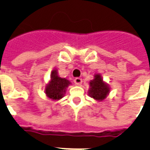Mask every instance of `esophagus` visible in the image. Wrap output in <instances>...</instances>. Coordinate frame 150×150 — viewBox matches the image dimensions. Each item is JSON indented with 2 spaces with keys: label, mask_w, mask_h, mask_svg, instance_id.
Listing matches in <instances>:
<instances>
[{
  "label": "esophagus",
  "mask_w": 150,
  "mask_h": 150,
  "mask_svg": "<svg viewBox=\"0 0 150 150\" xmlns=\"http://www.w3.org/2000/svg\"><path fill=\"white\" fill-rule=\"evenodd\" d=\"M74 83L76 85H81V83H82V79L79 78V77H76V78L74 79Z\"/></svg>",
  "instance_id": "1"
}]
</instances>
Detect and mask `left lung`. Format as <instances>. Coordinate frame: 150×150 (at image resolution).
I'll list each match as a JSON object with an SVG mask.
<instances>
[{
	"label": "left lung",
	"instance_id": "1",
	"mask_svg": "<svg viewBox=\"0 0 150 150\" xmlns=\"http://www.w3.org/2000/svg\"><path fill=\"white\" fill-rule=\"evenodd\" d=\"M90 88L88 95L96 101H103L110 94V88L99 74H96L94 79L89 82Z\"/></svg>",
	"mask_w": 150,
	"mask_h": 150
}]
</instances>
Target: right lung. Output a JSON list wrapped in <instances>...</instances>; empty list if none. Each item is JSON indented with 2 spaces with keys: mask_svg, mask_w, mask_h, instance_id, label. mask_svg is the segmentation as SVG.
<instances>
[{
  "mask_svg": "<svg viewBox=\"0 0 150 150\" xmlns=\"http://www.w3.org/2000/svg\"><path fill=\"white\" fill-rule=\"evenodd\" d=\"M71 84L70 81L58 75V70L54 69L51 74V80L45 87V92L47 98L52 100H59L65 96L67 88Z\"/></svg>",
  "mask_w": 150,
  "mask_h": 150,
  "instance_id": "right-lung-1",
  "label": "right lung"
}]
</instances>
